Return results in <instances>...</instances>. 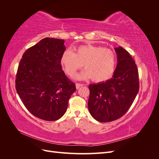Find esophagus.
Here are the masks:
<instances>
[{"mask_svg": "<svg viewBox=\"0 0 159 159\" xmlns=\"http://www.w3.org/2000/svg\"><path fill=\"white\" fill-rule=\"evenodd\" d=\"M83 85H84L83 84H78V83H77V84H75L76 89H78L80 87H81V86H83Z\"/></svg>", "mask_w": 159, "mask_h": 159, "instance_id": "esophagus-1", "label": "esophagus"}]
</instances>
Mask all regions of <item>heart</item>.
<instances>
[{
	"label": "heart",
	"mask_w": 159,
	"mask_h": 159,
	"mask_svg": "<svg viewBox=\"0 0 159 159\" xmlns=\"http://www.w3.org/2000/svg\"><path fill=\"white\" fill-rule=\"evenodd\" d=\"M61 64L68 75H74L83 67L85 70L76 74L79 80L92 79L95 82H103L111 78L115 66L116 55L111 49L100 46L83 45L67 51L61 57Z\"/></svg>",
	"instance_id": "obj_1"
}]
</instances>
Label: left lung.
Instances as JSON below:
<instances>
[{"mask_svg":"<svg viewBox=\"0 0 159 159\" xmlns=\"http://www.w3.org/2000/svg\"><path fill=\"white\" fill-rule=\"evenodd\" d=\"M117 64L113 78L89 85V113L96 121L103 123L121 117L131 106L139 92L137 65L121 46L115 48Z\"/></svg>","mask_w":159,"mask_h":159,"instance_id":"8db88e82","label":"left lung"}]
</instances>
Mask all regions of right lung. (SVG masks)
I'll use <instances>...</instances> for the list:
<instances>
[{
    "label": "right lung",
    "instance_id": "add662e5",
    "mask_svg": "<svg viewBox=\"0 0 159 159\" xmlns=\"http://www.w3.org/2000/svg\"><path fill=\"white\" fill-rule=\"evenodd\" d=\"M64 40L45 38L28 48L19 63L16 89L26 108L35 117L56 121L66 113L76 89L62 70Z\"/></svg>",
    "mask_w": 159,
    "mask_h": 159
}]
</instances>
